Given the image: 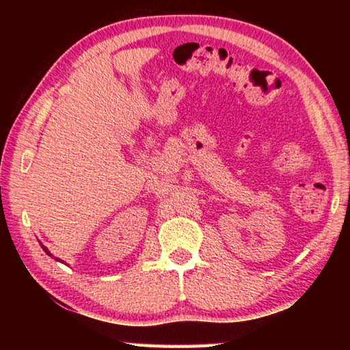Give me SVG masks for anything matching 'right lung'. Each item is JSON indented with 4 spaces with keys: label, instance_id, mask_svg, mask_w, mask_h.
Segmentation results:
<instances>
[{
    "label": "right lung",
    "instance_id": "obj_1",
    "mask_svg": "<svg viewBox=\"0 0 350 350\" xmlns=\"http://www.w3.org/2000/svg\"><path fill=\"white\" fill-rule=\"evenodd\" d=\"M41 248H43V250H44V253H46V254H49V256H52V254H51V252H49V250H47V247H44L43 244H41ZM55 260H58V258H57Z\"/></svg>",
    "mask_w": 350,
    "mask_h": 350
}]
</instances>
